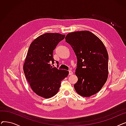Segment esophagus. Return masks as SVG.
I'll return each mask as SVG.
<instances>
[{
	"label": "esophagus",
	"mask_w": 126,
	"mask_h": 126,
	"mask_svg": "<svg viewBox=\"0 0 126 126\" xmlns=\"http://www.w3.org/2000/svg\"><path fill=\"white\" fill-rule=\"evenodd\" d=\"M72 71H71V70H69V75H72Z\"/></svg>",
	"instance_id": "1"
}]
</instances>
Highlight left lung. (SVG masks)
<instances>
[{
    "label": "left lung",
    "mask_w": 126,
    "mask_h": 126,
    "mask_svg": "<svg viewBox=\"0 0 126 126\" xmlns=\"http://www.w3.org/2000/svg\"><path fill=\"white\" fill-rule=\"evenodd\" d=\"M65 41L77 56L75 74L78 80L74 85L77 93L84 97L96 94L106 82L108 75V55L103 42L87 31L70 32Z\"/></svg>",
    "instance_id": "obj_1"
}]
</instances>
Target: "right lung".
Returning <instances> with one entry per match:
<instances>
[{
    "label": "right lung",
    "instance_id": "add662e5",
    "mask_svg": "<svg viewBox=\"0 0 126 126\" xmlns=\"http://www.w3.org/2000/svg\"><path fill=\"white\" fill-rule=\"evenodd\" d=\"M65 37L59 33H45L35 39L30 46L23 71L32 89L40 96H54L59 91L61 81L68 75V71L50 65L55 61L53 51Z\"/></svg>",
    "mask_w": 126,
    "mask_h": 126
}]
</instances>
